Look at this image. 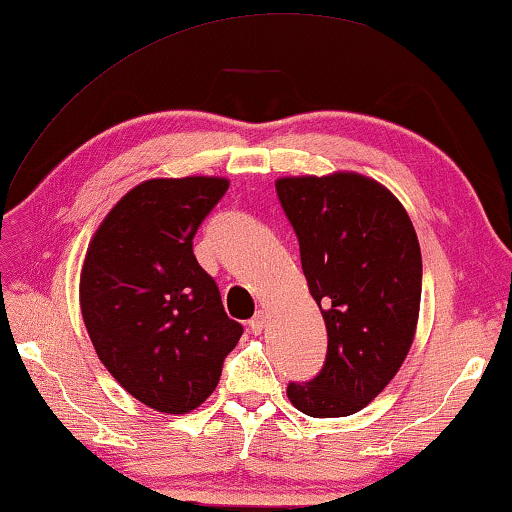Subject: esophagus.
I'll return each instance as SVG.
<instances>
[{
    "label": "esophagus",
    "instance_id": "34e87169",
    "mask_svg": "<svg viewBox=\"0 0 512 512\" xmlns=\"http://www.w3.org/2000/svg\"><path fill=\"white\" fill-rule=\"evenodd\" d=\"M248 326H250V332H253V335H259V332H262L264 326H266V314H264L262 310H259V312L253 316V319H250Z\"/></svg>",
    "mask_w": 512,
    "mask_h": 512
}]
</instances>
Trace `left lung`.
Returning <instances> with one entry per match:
<instances>
[{
  "label": "left lung",
  "instance_id": "8db88e82",
  "mask_svg": "<svg viewBox=\"0 0 512 512\" xmlns=\"http://www.w3.org/2000/svg\"><path fill=\"white\" fill-rule=\"evenodd\" d=\"M300 264L328 330L310 383H289L296 410L348 417L376 399L408 358L421 303V250L405 207L367 175L337 170L275 180Z\"/></svg>",
  "mask_w": 512,
  "mask_h": 512
}]
</instances>
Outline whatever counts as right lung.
Instances as JSON below:
<instances>
[{
	"instance_id": "obj_1",
	"label": "right lung",
	"mask_w": 512,
	"mask_h": 512,
	"mask_svg": "<svg viewBox=\"0 0 512 512\" xmlns=\"http://www.w3.org/2000/svg\"><path fill=\"white\" fill-rule=\"evenodd\" d=\"M225 177H154L127 191L88 243L79 305L97 358L143 405L186 415L209 399L243 328L193 255Z\"/></svg>"
}]
</instances>
